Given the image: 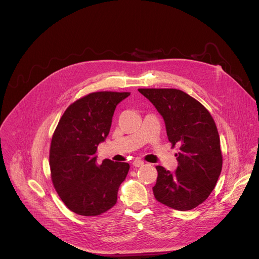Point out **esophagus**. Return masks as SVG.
I'll use <instances>...</instances> for the list:
<instances>
[{
	"instance_id": "esophagus-1",
	"label": "esophagus",
	"mask_w": 259,
	"mask_h": 259,
	"mask_svg": "<svg viewBox=\"0 0 259 259\" xmlns=\"http://www.w3.org/2000/svg\"><path fill=\"white\" fill-rule=\"evenodd\" d=\"M143 165H144L143 161H141V160H139V159H136V160L133 161V166H134V167H141V166H143Z\"/></svg>"
}]
</instances>
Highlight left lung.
I'll return each mask as SVG.
<instances>
[{"instance_id": "obj_1", "label": "left lung", "mask_w": 259, "mask_h": 259, "mask_svg": "<svg viewBox=\"0 0 259 259\" xmlns=\"http://www.w3.org/2000/svg\"><path fill=\"white\" fill-rule=\"evenodd\" d=\"M138 91L149 99L165 121L172 147L179 145L174 173L157 166L153 188L160 203L179 211L192 210L211 194L223 168L219 134L208 109L178 89L145 88Z\"/></svg>"}]
</instances>
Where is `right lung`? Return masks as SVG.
I'll return each instance as SVG.
<instances>
[{
    "mask_svg": "<svg viewBox=\"0 0 259 259\" xmlns=\"http://www.w3.org/2000/svg\"><path fill=\"white\" fill-rule=\"evenodd\" d=\"M129 92L90 93L63 113L53 133L49 165L55 191L72 212L97 216L117 203L118 191L129 164L103 160L97 164V146L112 126L116 106Z\"/></svg>",
    "mask_w": 259,
    "mask_h": 259,
    "instance_id": "right-lung-1",
    "label": "right lung"
}]
</instances>
